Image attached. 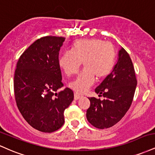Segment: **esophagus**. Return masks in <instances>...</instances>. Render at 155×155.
I'll use <instances>...</instances> for the list:
<instances>
[{
	"mask_svg": "<svg viewBox=\"0 0 155 155\" xmlns=\"http://www.w3.org/2000/svg\"><path fill=\"white\" fill-rule=\"evenodd\" d=\"M81 97H82V96L79 95V94L74 93V100H76H76H79V99L81 98Z\"/></svg>",
	"mask_w": 155,
	"mask_h": 155,
	"instance_id": "1",
	"label": "esophagus"
}]
</instances>
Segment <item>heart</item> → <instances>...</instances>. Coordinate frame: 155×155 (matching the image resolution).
Returning <instances> with one entry per match:
<instances>
[{"label":"heart","instance_id":"1","mask_svg":"<svg viewBox=\"0 0 155 155\" xmlns=\"http://www.w3.org/2000/svg\"><path fill=\"white\" fill-rule=\"evenodd\" d=\"M72 51H66L59 58V65L68 76L79 70L82 62L84 70L69 82L76 93L86 92L97 79L106 77L111 72L115 62V49L110 42L99 38L81 39L72 45Z\"/></svg>","mask_w":155,"mask_h":155}]
</instances>
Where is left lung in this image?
<instances>
[{
    "mask_svg": "<svg viewBox=\"0 0 155 155\" xmlns=\"http://www.w3.org/2000/svg\"><path fill=\"white\" fill-rule=\"evenodd\" d=\"M137 80L134 67L124 48L119 51L118 61L109 75L95 90L100 98L90 97L87 119L98 129L111 127L120 122L132 104Z\"/></svg>",
    "mask_w": 155,
    "mask_h": 155,
    "instance_id": "1",
    "label": "left lung"
}]
</instances>
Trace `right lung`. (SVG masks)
<instances>
[{
    "label": "right lung",
    "mask_w": 155,
    "mask_h": 155,
    "mask_svg": "<svg viewBox=\"0 0 155 155\" xmlns=\"http://www.w3.org/2000/svg\"><path fill=\"white\" fill-rule=\"evenodd\" d=\"M65 38L37 39L19 57L14 77L18 109L33 128L41 132L58 130L64 124V111L74 100V92L63 86L59 51Z\"/></svg>",
    "instance_id": "right-lung-1"
}]
</instances>
